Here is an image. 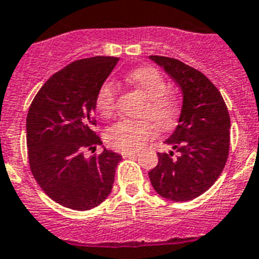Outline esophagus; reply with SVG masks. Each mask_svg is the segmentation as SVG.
I'll return each mask as SVG.
<instances>
[{"label":"esophagus","instance_id":"1","mask_svg":"<svg viewBox=\"0 0 259 259\" xmlns=\"http://www.w3.org/2000/svg\"><path fill=\"white\" fill-rule=\"evenodd\" d=\"M138 152H135V151H124V152H121V156L123 157H131V156H135Z\"/></svg>","mask_w":259,"mask_h":259}]
</instances>
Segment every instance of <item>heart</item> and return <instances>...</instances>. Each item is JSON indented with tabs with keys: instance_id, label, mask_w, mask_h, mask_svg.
Segmentation results:
<instances>
[{
	"instance_id": "1",
	"label": "heart",
	"mask_w": 259,
	"mask_h": 259,
	"mask_svg": "<svg viewBox=\"0 0 259 259\" xmlns=\"http://www.w3.org/2000/svg\"><path fill=\"white\" fill-rule=\"evenodd\" d=\"M128 84L138 90L145 98L143 116L155 123L159 128L172 124L177 115V103L173 96L166 94V82L157 68L151 66L138 67L125 76ZM116 86L111 80H104L95 95V107L104 117H111L115 112ZM155 127L147 120L124 119L111 125L106 131V142L119 151H135L153 138Z\"/></svg>"
}]
</instances>
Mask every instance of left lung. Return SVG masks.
<instances>
[{
  "instance_id": "8db88e82",
  "label": "left lung",
  "mask_w": 259,
  "mask_h": 259,
  "mask_svg": "<svg viewBox=\"0 0 259 259\" xmlns=\"http://www.w3.org/2000/svg\"><path fill=\"white\" fill-rule=\"evenodd\" d=\"M179 84L183 107L165 144L177 152L157 153L148 172L153 189L172 201H189L206 192L221 175L229 155L230 116L221 93L201 71L179 59L151 55Z\"/></svg>"
}]
</instances>
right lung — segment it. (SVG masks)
I'll return each instance as SVG.
<instances>
[{
    "label": "right lung",
    "mask_w": 259,
    "mask_h": 259,
    "mask_svg": "<svg viewBox=\"0 0 259 259\" xmlns=\"http://www.w3.org/2000/svg\"><path fill=\"white\" fill-rule=\"evenodd\" d=\"M119 58L72 62L48 79L30 104L26 143L30 169L51 200L74 210H89L106 200L121 156L103 147L94 131L95 95Z\"/></svg>",
    "instance_id": "obj_1"
}]
</instances>
